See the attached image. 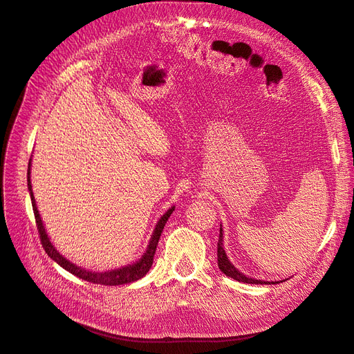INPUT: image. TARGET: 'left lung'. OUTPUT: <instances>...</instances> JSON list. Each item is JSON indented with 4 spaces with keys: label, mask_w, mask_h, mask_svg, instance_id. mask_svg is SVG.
<instances>
[{
    "label": "left lung",
    "mask_w": 354,
    "mask_h": 354,
    "mask_svg": "<svg viewBox=\"0 0 354 354\" xmlns=\"http://www.w3.org/2000/svg\"><path fill=\"white\" fill-rule=\"evenodd\" d=\"M222 228L219 230V240H218V267L219 270L224 272L225 276L234 279L237 281H243V283H254V285H268V281H261V280H255V279H249L245 274H241L239 270H236V267L231 264L228 261L227 255H225V250L222 248Z\"/></svg>",
    "instance_id": "obj_1"
}]
</instances>
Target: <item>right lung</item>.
<instances>
[{
    "instance_id": "add662e5",
    "label": "right lung",
    "mask_w": 354,
    "mask_h": 354,
    "mask_svg": "<svg viewBox=\"0 0 354 354\" xmlns=\"http://www.w3.org/2000/svg\"><path fill=\"white\" fill-rule=\"evenodd\" d=\"M29 169H31V160H29V167H28V188H29V194H31V201H32V209H34V215H35V224H37V230L39 234V240H41V245L46 250V254L52 258L53 261H56L60 267H64L66 271L73 272L74 276L83 279L86 281H90V283H97V285H104V286H117V285H126V283H132V281L139 280L140 277H144L147 272L149 271L151 266H153V259L156 255V249L158 245V240L161 233H163V228L166 225V222L169 219V216L171 215V212L175 210V207H170L166 214L160 218V221L157 222L154 234L149 240V245L145 254L142 255L138 262L135 264L129 266V267H123L120 270H113V271H105V272H95V271H87L82 267L74 266L73 262H69L68 259H65L59 252L55 249V246L50 243V240L47 237V233L43 225V221L39 218L38 209L35 205L34 200V194H32V185H31V176H29Z\"/></svg>"
}]
</instances>
